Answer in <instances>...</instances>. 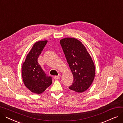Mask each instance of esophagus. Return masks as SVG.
I'll return each instance as SVG.
<instances>
[{
  "mask_svg": "<svg viewBox=\"0 0 123 123\" xmlns=\"http://www.w3.org/2000/svg\"><path fill=\"white\" fill-rule=\"evenodd\" d=\"M60 77H61V75H58V76H55L54 78V79H55V80H58V79H60Z\"/></svg>",
  "mask_w": 123,
  "mask_h": 123,
  "instance_id": "obj_1",
  "label": "esophagus"
}]
</instances>
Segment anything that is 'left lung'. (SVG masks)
Masks as SVG:
<instances>
[{"instance_id":"1","label":"left lung","mask_w":123,"mask_h":123,"mask_svg":"<svg viewBox=\"0 0 123 123\" xmlns=\"http://www.w3.org/2000/svg\"><path fill=\"white\" fill-rule=\"evenodd\" d=\"M73 76L69 89L82 93L90 87L95 76V67L91 56L83 44L76 38L67 37L60 41Z\"/></svg>"}]
</instances>
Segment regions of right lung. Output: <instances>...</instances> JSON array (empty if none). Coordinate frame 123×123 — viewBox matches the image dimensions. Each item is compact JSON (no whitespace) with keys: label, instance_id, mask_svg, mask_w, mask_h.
I'll use <instances>...</instances> for the list:
<instances>
[{"label":"right lung","instance_id":"1","mask_svg":"<svg viewBox=\"0 0 123 123\" xmlns=\"http://www.w3.org/2000/svg\"><path fill=\"white\" fill-rule=\"evenodd\" d=\"M47 40L36 42L27 55L22 64L21 73L24 85L35 94H40L52 83L38 62V58L47 43Z\"/></svg>","mask_w":123,"mask_h":123}]
</instances>
